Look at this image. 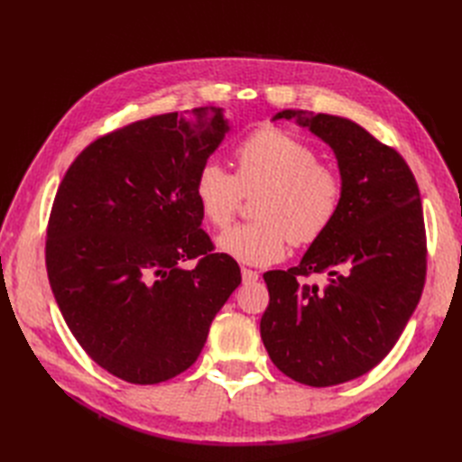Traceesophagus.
I'll return each mask as SVG.
<instances>
[{
    "label": "esophagus",
    "instance_id": "obj_1",
    "mask_svg": "<svg viewBox=\"0 0 462 462\" xmlns=\"http://www.w3.org/2000/svg\"><path fill=\"white\" fill-rule=\"evenodd\" d=\"M241 273H243V282L245 283H254V282H258V272H254V270H250V268H241Z\"/></svg>",
    "mask_w": 462,
    "mask_h": 462
}]
</instances>
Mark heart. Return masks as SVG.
Here are the masks:
<instances>
[{
	"mask_svg": "<svg viewBox=\"0 0 462 462\" xmlns=\"http://www.w3.org/2000/svg\"><path fill=\"white\" fill-rule=\"evenodd\" d=\"M233 160L235 175L208 162L192 185L202 217L217 229L233 221L243 194L260 192L256 219L223 233L217 239L221 253L265 265L282 260L289 243L306 246L328 233L341 209L345 185L335 167L318 162L310 144L263 127L236 144Z\"/></svg>",
	"mask_w": 462,
	"mask_h": 462,
	"instance_id": "heart-1",
	"label": "heart"
}]
</instances>
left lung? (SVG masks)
I'll return each instance as SVG.
<instances>
[{
	"label": "left lung",
	"instance_id": "obj_1",
	"mask_svg": "<svg viewBox=\"0 0 462 462\" xmlns=\"http://www.w3.org/2000/svg\"><path fill=\"white\" fill-rule=\"evenodd\" d=\"M329 144L343 202L328 233L295 268L263 273L270 304L260 335L291 380L329 387L370 372L387 356L420 300L426 229L411 167L351 119L283 109ZM327 275L324 286L305 282Z\"/></svg>",
	"mask_w": 462,
	"mask_h": 462
}]
</instances>
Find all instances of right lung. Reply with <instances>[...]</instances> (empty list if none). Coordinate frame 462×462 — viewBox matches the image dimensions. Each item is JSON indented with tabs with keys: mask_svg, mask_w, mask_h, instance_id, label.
<instances>
[{
	"mask_svg": "<svg viewBox=\"0 0 462 462\" xmlns=\"http://www.w3.org/2000/svg\"><path fill=\"white\" fill-rule=\"evenodd\" d=\"M227 131L221 107L131 123L82 150L55 194L46 239L55 302L85 353L129 383L192 366L241 285L239 263L200 229L192 194ZM194 257L192 271L180 265Z\"/></svg>",
	"mask_w": 462,
	"mask_h": 462,
	"instance_id": "right-lung-1",
	"label": "right lung"
}]
</instances>
